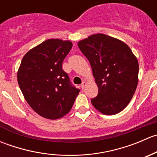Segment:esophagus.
Segmentation results:
<instances>
[{
    "instance_id": "esophagus-1",
    "label": "esophagus",
    "mask_w": 157,
    "mask_h": 157,
    "mask_svg": "<svg viewBox=\"0 0 157 157\" xmlns=\"http://www.w3.org/2000/svg\"><path fill=\"white\" fill-rule=\"evenodd\" d=\"M86 82L83 81V83H82V84L80 85V87H81V89H84L85 86H86Z\"/></svg>"
}]
</instances>
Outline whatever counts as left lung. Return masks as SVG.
I'll return each mask as SVG.
<instances>
[{
	"label": "left lung",
	"mask_w": 157,
	"mask_h": 157,
	"mask_svg": "<svg viewBox=\"0 0 157 157\" xmlns=\"http://www.w3.org/2000/svg\"><path fill=\"white\" fill-rule=\"evenodd\" d=\"M90 61L98 95L91 99L104 115H115L128 105L138 83V61L122 41L105 34L92 35L77 43Z\"/></svg>",
	"instance_id": "obj_1"
}]
</instances>
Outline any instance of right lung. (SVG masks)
I'll use <instances>...</instances> for the list:
<instances>
[{
  "mask_svg": "<svg viewBox=\"0 0 157 157\" xmlns=\"http://www.w3.org/2000/svg\"><path fill=\"white\" fill-rule=\"evenodd\" d=\"M72 46L71 41L50 39L29 50L22 59L18 84L30 107L45 118L58 119L68 113L80 92L62 69Z\"/></svg>",
  "mask_w": 157,
  "mask_h": 157,
  "instance_id": "obj_1",
  "label": "right lung"
}]
</instances>
